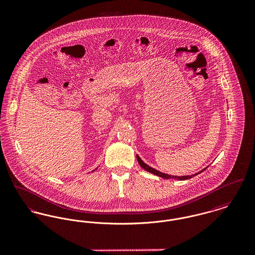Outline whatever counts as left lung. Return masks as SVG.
<instances>
[{
    "label": "left lung",
    "instance_id": "obj_1",
    "mask_svg": "<svg viewBox=\"0 0 255 255\" xmlns=\"http://www.w3.org/2000/svg\"><path fill=\"white\" fill-rule=\"evenodd\" d=\"M137 162H138V164L140 165V167L141 168H143L145 171H147V172H149V173H152V174H154V175H156L158 176H161V177H164V178H170V177H173V178H177V179H180V180H185V179H188V178H191L192 176H196L198 175V173L195 174V175H191V176H170V175H167V174H164V173H161V172H159V171H157L155 169H153V168H151V167H149L148 165H146L139 157L137 155ZM206 169H204L203 171H205ZM202 171V172H203ZM201 173V172H200Z\"/></svg>",
    "mask_w": 255,
    "mask_h": 255
}]
</instances>
